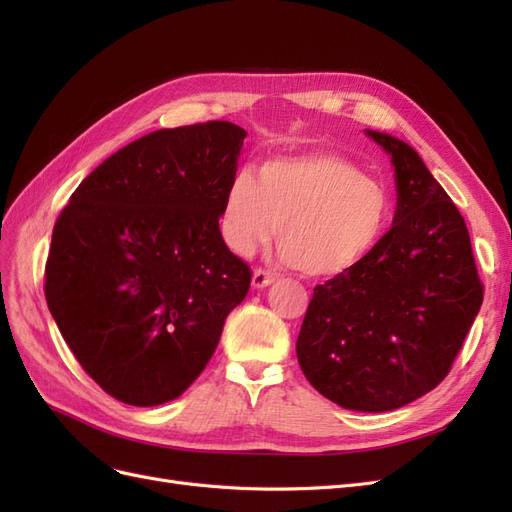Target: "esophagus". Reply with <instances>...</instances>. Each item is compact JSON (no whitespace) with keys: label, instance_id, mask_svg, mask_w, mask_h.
Segmentation results:
<instances>
[{"label":"esophagus","instance_id":"obj_1","mask_svg":"<svg viewBox=\"0 0 512 512\" xmlns=\"http://www.w3.org/2000/svg\"><path fill=\"white\" fill-rule=\"evenodd\" d=\"M275 282V275L265 271V269H256L254 275H252V286L254 288H267Z\"/></svg>","mask_w":512,"mask_h":512}]
</instances>
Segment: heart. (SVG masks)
<instances>
[{"instance_id": "heart-1", "label": "heart", "mask_w": 512, "mask_h": 512, "mask_svg": "<svg viewBox=\"0 0 512 512\" xmlns=\"http://www.w3.org/2000/svg\"><path fill=\"white\" fill-rule=\"evenodd\" d=\"M391 215L389 192L359 166L333 153H305L265 162L258 177L241 170L226 192L220 224L235 254H252L277 228L286 265L309 277H335L371 256Z\"/></svg>"}]
</instances>
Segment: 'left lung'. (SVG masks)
I'll return each instance as SVG.
<instances>
[{
	"label": "left lung",
	"instance_id": "1",
	"mask_svg": "<svg viewBox=\"0 0 512 512\" xmlns=\"http://www.w3.org/2000/svg\"><path fill=\"white\" fill-rule=\"evenodd\" d=\"M367 136L395 166L393 226L361 265L314 288L297 359L337 406L389 412L446 378L483 305V284L466 222L421 156L391 134Z\"/></svg>",
	"mask_w": 512,
	"mask_h": 512
}]
</instances>
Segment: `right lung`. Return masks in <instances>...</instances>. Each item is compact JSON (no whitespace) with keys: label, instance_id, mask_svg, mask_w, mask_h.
I'll use <instances>...</instances> for the list:
<instances>
[{"label":"right lung","instance_id":"obj_1","mask_svg":"<svg viewBox=\"0 0 512 512\" xmlns=\"http://www.w3.org/2000/svg\"><path fill=\"white\" fill-rule=\"evenodd\" d=\"M247 132L230 121L151 132L104 160L59 213L44 297L87 374L130 406L200 376L252 271L220 215Z\"/></svg>","mask_w":512,"mask_h":512}]
</instances>
